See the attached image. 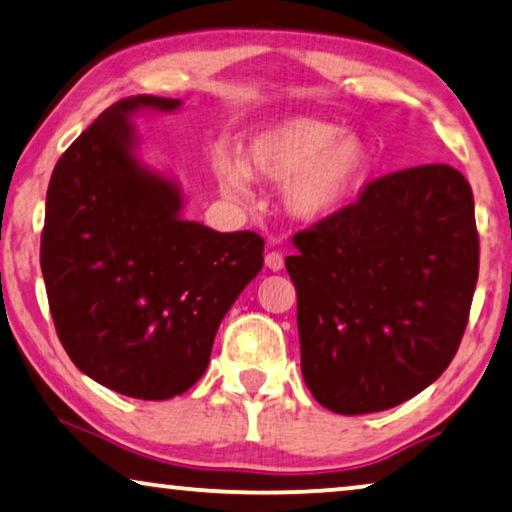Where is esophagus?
<instances>
[{"label": "esophagus", "instance_id": "obj_1", "mask_svg": "<svg viewBox=\"0 0 512 512\" xmlns=\"http://www.w3.org/2000/svg\"><path fill=\"white\" fill-rule=\"evenodd\" d=\"M264 264L269 271H280L282 266H285V257H282V253H278V250H271V253H266Z\"/></svg>", "mask_w": 512, "mask_h": 512}]
</instances>
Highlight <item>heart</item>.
Listing matches in <instances>:
<instances>
[{"label":"heart","mask_w":512,"mask_h":512,"mask_svg":"<svg viewBox=\"0 0 512 512\" xmlns=\"http://www.w3.org/2000/svg\"><path fill=\"white\" fill-rule=\"evenodd\" d=\"M370 144L331 121L287 117L253 135L246 156L218 154L213 172L225 195L253 200V177L282 186V209L299 223H324L347 207L368 179Z\"/></svg>","instance_id":"obj_1"}]
</instances>
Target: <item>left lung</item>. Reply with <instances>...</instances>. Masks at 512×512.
I'll return each mask as SVG.
<instances>
[{
  "instance_id": "1",
  "label": "left lung",
  "mask_w": 512,
  "mask_h": 512,
  "mask_svg": "<svg viewBox=\"0 0 512 512\" xmlns=\"http://www.w3.org/2000/svg\"><path fill=\"white\" fill-rule=\"evenodd\" d=\"M301 372L335 414L398 407L460 347L478 280L469 181L421 165L365 186L356 204L294 234Z\"/></svg>"
}]
</instances>
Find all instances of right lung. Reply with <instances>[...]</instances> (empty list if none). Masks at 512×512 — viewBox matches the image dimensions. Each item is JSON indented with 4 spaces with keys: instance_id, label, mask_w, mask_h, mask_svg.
<instances>
[{
    "instance_id": "obj_1",
    "label": "right lung",
    "mask_w": 512,
    "mask_h": 512,
    "mask_svg": "<svg viewBox=\"0 0 512 512\" xmlns=\"http://www.w3.org/2000/svg\"><path fill=\"white\" fill-rule=\"evenodd\" d=\"M179 98L114 103L64 151L45 200L41 271L75 368L137 400L186 393L227 310L264 264L255 232L186 220L183 190L140 156L131 117Z\"/></svg>"
}]
</instances>
